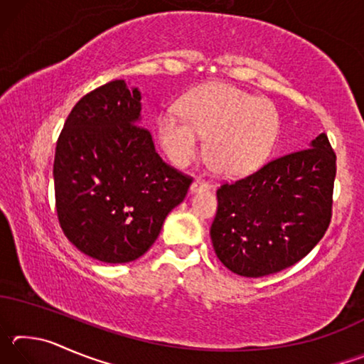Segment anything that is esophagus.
I'll return each instance as SVG.
<instances>
[{
  "instance_id": "obj_1",
  "label": "esophagus",
  "mask_w": 364,
  "mask_h": 364,
  "mask_svg": "<svg viewBox=\"0 0 364 364\" xmlns=\"http://www.w3.org/2000/svg\"><path fill=\"white\" fill-rule=\"evenodd\" d=\"M208 188H210V183L202 180V178H197V180H194L193 184H191V191H193V193H199V191H207Z\"/></svg>"
}]
</instances>
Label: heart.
<instances>
[{
    "instance_id": "obj_1",
    "label": "heart",
    "mask_w": 364,
    "mask_h": 364,
    "mask_svg": "<svg viewBox=\"0 0 364 364\" xmlns=\"http://www.w3.org/2000/svg\"><path fill=\"white\" fill-rule=\"evenodd\" d=\"M180 114L159 119V138L168 159L186 165L207 138V156L221 175L241 176L267 160L279 133V117L268 101L236 86L207 83L180 102Z\"/></svg>"
}]
</instances>
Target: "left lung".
<instances>
[{
  "instance_id": "1",
  "label": "left lung",
  "mask_w": 364,
  "mask_h": 364,
  "mask_svg": "<svg viewBox=\"0 0 364 364\" xmlns=\"http://www.w3.org/2000/svg\"><path fill=\"white\" fill-rule=\"evenodd\" d=\"M336 170V152L321 133L311 147L225 181L210 228L220 262L239 276L262 278L310 254L331 223Z\"/></svg>"
}]
</instances>
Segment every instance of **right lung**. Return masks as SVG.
<instances>
[{
	"label": "right lung",
	"instance_id": "add662e5",
	"mask_svg": "<svg viewBox=\"0 0 364 364\" xmlns=\"http://www.w3.org/2000/svg\"><path fill=\"white\" fill-rule=\"evenodd\" d=\"M141 93L114 80L85 95L54 156V197L65 237L85 255L127 263L156 242L193 178L160 159L139 125Z\"/></svg>",
	"mask_w": 364,
	"mask_h": 364
}]
</instances>
